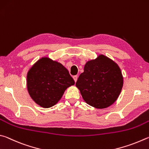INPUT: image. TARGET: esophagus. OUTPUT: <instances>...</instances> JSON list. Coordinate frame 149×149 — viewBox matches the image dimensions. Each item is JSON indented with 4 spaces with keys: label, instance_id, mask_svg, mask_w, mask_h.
<instances>
[{
    "label": "esophagus",
    "instance_id": "1",
    "mask_svg": "<svg viewBox=\"0 0 149 149\" xmlns=\"http://www.w3.org/2000/svg\"><path fill=\"white\" fill-rule=\"evenodd\" d=\"M72 78H73V79H74V82H77V79H78V77L77 76V75H74V76H73V77H72Z\"/></svg>",
    "mask_w": 149,
    "mask_h": 149
}]
</instances>
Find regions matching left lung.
<instances>
[{"label": "left lung", "instance_id": "obj_1", "mask_svg": "<svg viewBox=\"0 0 149 149\" xmlns=\"http://www.w3.org/2000/svg\"><path fill=\"white\" fill-rule=\"evenodd\" d=\"M84 100L97 109L115 102L123 86V77L116 63L103 55L88 61L76 82Z\"/></svg>", "mask_w": 149, "mask_h": 149}]
</instances>
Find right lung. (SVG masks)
I'll use <instances>...</instances> for the list:
<instances>
[{
    "instance_id": "right-lung-1",
    "label": "right lung",
    "mask_w": 149,
    "mask_h": 149,
    "mask_svg": "<svg viewBox=\"0 0 149 149\" xmlns=\"http://www.w3.org/2000/svg\"><path fill=\"white\" fill-rule=\"evenodd\" d=\"M74 81L63 65L42 57L33 65L27 76L29 93L36 103L49 108L58 102Z\"/></svg>"
}]
</instances>
